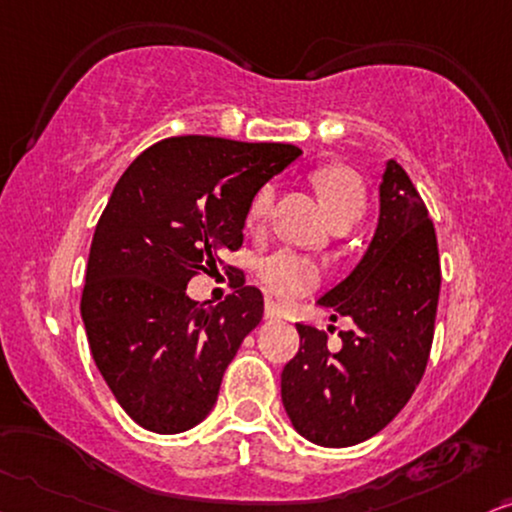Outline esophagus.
I'll return each instance as SVG.
<instances>
[{"label":"esophagus","instance_id":"1","mask_svg":"<svg viewBox=\"0 0 512 512\" xmlns=\"http://www.w3.org/2000/svg\"><path fill=\"white\" fill-rule=\"evenodd\" d=\"M264 316H267L269 321H276V319H281L283 312H281V307H278L274 300H267V304H264Z\"/></svg>","mask_w":512,"mask_h":512}]
</instances>
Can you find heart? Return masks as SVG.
Wrapping results in <instances>:
<instances>
[{
	"instance_id": "1",
	"label": "heart",
	"mask_w": 512,
	"mask_h": 512,
	"mask_svg": "<svg viewBox=\"0 0 512 512\" xmlns=\"http://www.w3.org/2000/svg\"><path fill=\"white\" fill-rule=\"evenodd\" d=\"M312 184L326 205L328 215L335 224H354L366 212L364 181L354 170L342 165H323L312 172ZM276 198V186L267 181L252 193L248 210H245V226L260 229L271 215ZM255 271L264 290L276 295L278 300H297L312 293L321 283V264L314 257L302 255L293 248H274L262 252L255 260Z\"/></svg>"
}]
</instances>
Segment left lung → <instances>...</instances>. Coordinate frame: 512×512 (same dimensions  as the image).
I'll return each instance as SVG.
<instances>
[{"label": "left lung", "instance_id": "8db88e82", "mask_svg": "<svg viewBox=\"0 0 512 512\" xmlns=\"http://www.w3.org/2000/svg\"><path fill=\"white\" fill-rule=\"evenodd\" d=\"M442 269L432 219L409 174L390 160L380 222L364 260L319 300L349 316L342 347L295 323L300 349L281 373V399L304 439L340 449L378 435L416 392L430 361Z\"/></svg>", "mask_w": 512, "mask_h": 512}]
</instances>
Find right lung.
<instances>
[{
    "label": "right lung",
    "mask_w": 512,
    "mask_h": 512,
    "mask_svg": "<svg viewBox=\"0 0 512 512\" xmlns=\"http://www.w3.org/2000/svg\"><path fill=\"white\" fill-rule=\"evenodd\" d=\"M302 151L170 137L127 167L96 224L82 288L94 361L134 423L177 435L212 411L226 366L264 314L260 288L200 304L186 286L243 245L248 203Z\"/></svg>",
    "instance_id": "1"
}]
</instances>
